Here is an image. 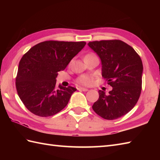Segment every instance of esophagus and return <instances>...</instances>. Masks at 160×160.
<instances>
[{
  "label": "esophagus",
  "instance_id": "obj_1",
  "mask_svg": "<svg viewBox=\"0 0 160 160\" xmlns=\"http://www.w3.org/2000/svg\"><path fill=\"white\" fill-rule=\"evenodd\" d=\"M78 90L82 91H87L88 89H87V88H83V87H78Z\"/></svg>",
  "mask_w": 160,
  "mask_h": 160
}]
</instances>
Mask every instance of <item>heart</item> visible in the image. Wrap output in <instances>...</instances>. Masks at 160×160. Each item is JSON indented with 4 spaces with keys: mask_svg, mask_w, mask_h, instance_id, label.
Instances as JSON below:
<instances>
[{
    "mask_svg": "<svg viewBox=\"0 0 160 160\" xmlns=\"http://www.w3.org/2000/svg\"><path fill=\"white\" fill-rule=\"evenodd\" d=\"M77 82L82 85H89L92 82V78L88 75H82L77 78Z\"/></svg>",
    "mask_w": 160,
    "mask_h": 160,
    "instance_id": "1",
    "label": "heart"
}]
</instances>
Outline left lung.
Segmentation results:
<instances>
[{
	"label": "left lung",
	"mask_w": 160,
	"mask_h": 160,
	"mask_svg": "<svg viewBox=\"0 0 160 160\" xmlns=\"http://www.w3.org/2000/svg\"><path fill=\"white\" fill-rule=\"evenodd\" d=\"M88 45L99 56L102 76L113 87L108 94L98 91L99 98L92 108L105 120H115L138 102L142 91V60L132 47L120 40L89 42Z\"/></svg>",
	"instance_id": "left-lung-1"
}]
</instances>
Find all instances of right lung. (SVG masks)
<instances>
[{
	"label": "right lung",
	"instance_id": "1",
	"mask_svg": "<svg viewBox=\"0 0 160 160\" xmlns=\"http://www.w3.org/2000/svg\"><path fill=\"white\" fill-rule=\"evenodd\" d=\"M85 42L49 40L32 47L19 62L16 87L20 99L32 113L40 117L52 116L65 107L72 87H56L58 72L63 71Z\"/></svg>",
	"mask_w": 160,
	"mask_h": 160
}]
</instances>
